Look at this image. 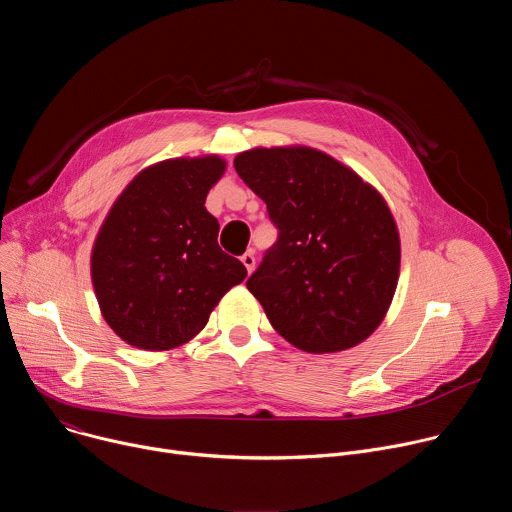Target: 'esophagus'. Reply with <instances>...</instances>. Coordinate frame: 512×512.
<instances>
[{"mask_svg": "<svg viewBox=\"0 0 512 512\" xmlns=\"http://www.w3.org/2000/svg\"><path fill=\"white\" fill-rule=\"evenodd\" d=\"M241 261H243V265L247 267V271L251 273V271L255 269V251H247V253L241 257Z\"/></svg>", "mask_w": 512, "mask_h": 512, "instance_id": "34e87169", "label": "esophagus"}]
</instances>
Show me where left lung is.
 <instances>
[{
	"instance_id": "obj_1",
	"label": "left lung",
	"mask_w": 512,
	"mask_h": 512,
	"mask_svg": "<svg viewBox=\"0 0 512 512\" xmlns=\"http://www.w3.org/2000/svg\"><path fill=\"white\" fill-rule=\"evenodd\" d=\"M235 170L279 229L247 281L277 334L312 354L367 340L387 316L401 265L381 192L308 145L241 152Z\"/></svg>"
}]
</instances>
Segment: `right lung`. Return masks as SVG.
<instances>
[{
    "label": "right lung",
    "mask_w": 512,
    "mask_h": 512,
    "mask_svg": "<svg viewBox=\"0 0 512 512\" xmlns=\"http://www.w3.org/2000/svg\"><path fill=\"white\" fill-rule=\"evenodd\" d=\"M221 156L174 158L141 170L117 196L91 251V279L105 322L141 350L190 342L245 265L216 243L208 190Z\"/></svg>",
    "instance_id": "obj_1"
}]
</instances>
